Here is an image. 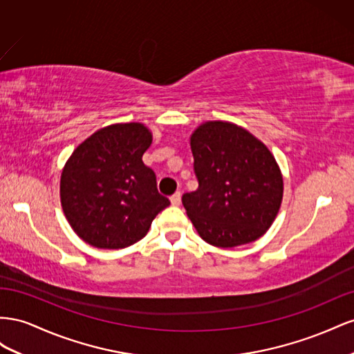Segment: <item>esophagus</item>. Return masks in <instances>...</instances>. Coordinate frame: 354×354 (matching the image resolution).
Wrapping results in <instances>:
<instances>
[{
    "label": "esophagus",
    "instance_id": "34e87169",
    "mask_svg": "<svg viewBox=\"0 0 354 354\" xmlns=\"http://www.w3.org/2000/svg\"><path fill=\"white\" fill-rule=\"evenodd\" d=\"M180 191H176V193L170 197V203L174 205V206H179L180 205Z\"/></svg>",
    "mask_w": 354,
    "mask_h": 354
}]
</instances>
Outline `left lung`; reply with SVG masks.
Wrapping results in <instances>:
<instances>
[{"label":"left lung","instance_id":"obj_1","mask_svg":"<svg viewBox=\"0 0 354 354\" xmlns=\"http://www.w3.org/2000/svg\"><path fill=\"white\" fill-rule=\"evenodd\" d=\"M191 149L198 188L183 196V205L200 237L218 248L259 239L283 196L268 148L236 124L209 121L191 136Z\"/></svg>","mask_w":354,"mask_h":354}]
</instances>
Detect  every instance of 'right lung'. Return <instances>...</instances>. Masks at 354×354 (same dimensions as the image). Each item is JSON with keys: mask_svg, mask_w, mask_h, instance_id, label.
I'll list each match as a JSON object with an SVG mask.
<instances>
[{"mask_svg": "<svg viewBox=\"0 0 354 354\" xmlns=\"http://www.w3.org/2000/svg\"><path fill=\"white\" fill-rule=\"evenodd\" d=\"M151 140L142 124H113L86 139L68 160L60 201L69 225L86 243L99 249L133 245L170 205L158 193L154 170L142 161Z\"/></svg>", "mask_w": 354, "mask_h": 354, "instance_id": "add662e5", "label": "right lung"}]
</instances>
